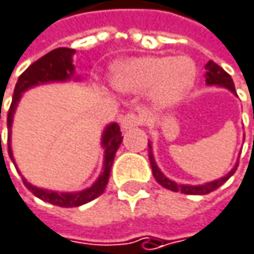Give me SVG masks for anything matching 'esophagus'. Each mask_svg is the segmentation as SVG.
I'll use <instances>...</instances> for the list:
<instances>
[{
	"instance_id": "34e87169",
	"label": "esophagus",
	"mask_w": 254,
	"mask_h": 254,
	"mask_svg": "<svg viewBox=\"0 0 254 254\" xmlns=\"http://www.w3.org/2000/svg\"><path fill=\"white\" fill-rule=\"evenodd\" d=\"M142 123H143L142 115L134 114V112H130V114H127V115H124V117L121 118V127H123V130H130V128H133V127L140 126Z\"/></svg>"
}]
</instances>
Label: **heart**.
Wrapping results in <instances>:
<instances>
[{"mask_svg": "<svg viewBox=\"0 0 254 254\" xmlns=\"http://www.w3.org/2000/svg\"><path fill=\"white\" fill-rule=\"evenodd\" d=\"M196 80V65L187 57H140L118 63L112 68V83L121 91H149L158 108L180 103Z\"/></svg>", "mask_w": 254, "mask_h": 254, "instance_id": "b5f03b06", "label": "heart"}]
</instances>
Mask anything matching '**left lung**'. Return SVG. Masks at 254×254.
I'll use <instances>...</instances> for the list:
<instances>
[{
  "label": "left lung",
  "mask_w": 254,
  "mask_h": 254,
  "mask_svg": "<svg viewBox=\"0 0 254 254\" xmlns=\"http://www.w3.org/2000/svg\"><path fill=\"white\" fill-rule=\"evenodd\" d=\"M206 68V85H218V86H225L228 89H231L232 92H235V85H234V80L231 77L229 73H226L223 68H221L218 64H215L214 61H208V64L205 65ZM254 118V114H253ZM148 148H149V162H151V169H152V175L155 178V181L163 186L165 189L171 190V191H181L184 194H208L214 190H217L220 186H223L237 171L238 168V163L235 165V168L223 178L220 180H215V181H211L208 184H202V186H184V184H178L175 181H171L169 178H166L160 169L157 168L155 162H154V157H152V152H151V145L148 143Z\"/></svg>",
  "instance_id": "left-lung-1"
}]
</instances>
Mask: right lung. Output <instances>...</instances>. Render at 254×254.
I'll return each mask as SVG.
<instances>
[{"label": "right lung", "instance_id": "obj_1", "mask_svg": "<svg viewBox=\"0 0 254 254\" xmlns=\"http://www.w3.org/2000/svg\"><path fill=\"white\" fill-rule=\"evenodd\" d=\"M74 54L73 49L68 48H58L51 51L49 54H46L45 57H42L40 60H37L36 63L31 64L17 79L16 86H14V92H13V100L10 105V109L7 112V127L8 130L11 128V121H13V114L14 109L17 106V102L20 100L22 92L31 86H34L37 83H45V82H52V80H67L73 76V64H71V55ZM0 120H1V109H0ZM1 137V136H0ZM123 136H121V130L118 124H111L108 126V128L103 133V139L102 143L105 146V165H103V172L99 177V180L94 183L89 189L79 191V193H57V191H49V190H43L39 187L31 186L29 183H26L23 180L25 187L33 193L34 196H37L39 199L49 202L52 205L57 206H63V208H73V206H80L83 203H88L91 200H94L96 197H99L105 189L106 184L109 181V175H111V169L114 165V158L115 154L121 145ZM1 145V140H0ZM8 155L13 160V154H11V148H10V133H8Z\"/></svg>", "mask_w": 254, "mask_h": 254}]
</instances>
